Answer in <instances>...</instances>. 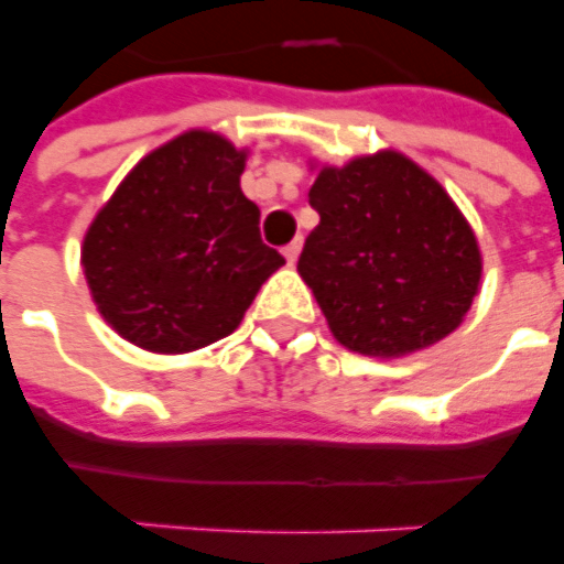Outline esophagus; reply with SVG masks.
<instances>
[{"label": "esophagus", "mask_w": 564, "mask_h": 564, "mask_svg": "<svg viewBox=\"0 0 564 564\" xmlns=\"http://www.w3.org/2000/svg\"><path fill=\"white\" fill-rule=\"evenodd\" d=\"M301 239H294V242H289V246H285V249H282V254H285V261L289 263H294L297 261V258H301Z\"/></svg>", "instance_id": "1"}]
</instances>
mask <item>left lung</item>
<instances>
[{
  "label": "left lung",
  "instance_id": "8db88e82",
  "mask_svg": "<svg viewBox=\"0 0 564 564\" xmlns=\"http://www.w3.org/2000/svg\"><path fill=\"white\" fill-rule=\"evenodd\" d=\"M310 206L322 221L297 273L337 343L401 358L462 325L480 289V246L434 175L401 151H377L322 166Z\"/></svg>",
  "mask_w": 564,
  "mask_h": 564
}]
</instances>
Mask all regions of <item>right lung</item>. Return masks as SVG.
<instances>
[{
  "mask_svg": "<svg viewBox=\"0 0 564 564\" xmlns=\"http://www.w3.org/2000/svg\"><path fill=\"white\" fill-rule=\"evenodd\" d=\"M246 158L225 135L187 130L135 163L87 227V289L139 349L182 355L234 334L285 263L239 187Z\"/></svg>",
  "mask_w": 564,
  "mask_h": 564,
  "instance_id": "right-lung-1",
  "label": "right lung"
}]
</instances>
